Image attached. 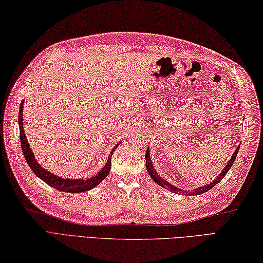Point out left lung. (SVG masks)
<instances>
[{
	"label": "left lung",
	"instance_id": "1",
	"mask_svg": "<svg viewBox=\"0 0 263 263\" xmlns=\"http://www.w3.org/2000/svg\"><path fill=\"white\" fill-rule=\"evenodd\" d=\"M238 150H239V146L236 148L235 152H234V154H233V156L231 157L230 161H228V164L225 166V168H222L220 174L215 178V181H212L210 184H206V185H204V186H201V187L195 189L194 191H192V192H190V191H183V190L174 186V185H173V184H171V183H168L167 181H165L164 178H161L160 175H158L157 171H156L155 167L153 166L152 159H150L149 150H147V152H146V168H147V171H148V174H149L150 176H152L153 181H154L155 183H157L158 185H160L161 187L167 189V190H168V191H171V192H173V193L190 194V195H200V194H202V193H204V192H206V191H209L210 189L214 187V186L216 185V184L219 183V182L222 180V178L225 177V175L227 174V172L231 170V167L233 166L234 161H235V159H236V156H237Z\"/></svg>",
	"mask_w": 263,
	"mask_h": 263
}]
</instances>
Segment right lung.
<instances>
[{"instance_id":"right-lung-1","label":"right lung","mask_w":263,"mask_h":263,"mask_svg":"<svg viewBox=\"0 0 263 263\" xmlns=\"http://www.w3.org/2000/svg\"><path fill=\"white\" fill-rule=\"evenodd\" d=\"M22 110H24V100L21 102L20 105V109H19V128H20V142H21V149L22 153H24V156L26 158V161L29 165L31 171L35 173V174L41 178L42 181L45 182L48 185H51L52 187L59 190V191H63V192H69V193H80V192H86L89 191V190L93 189L95 186H97L100 182H103L105 180V177L109 174L110 171V166H111V155L115 152V149L119 147V142L116 146L111 149V152L109 154V157L106 161L105 166L102 170L98 172L97 175H95L91 178H87V180H69V178H63L54 175L53 173L46 171L45 168H43L41 164H38V161L36 160L35 156H33L31 149L29 147V143H28V140L25 135L24 131V123H22Z\"/></svg>"}]
</instances>
